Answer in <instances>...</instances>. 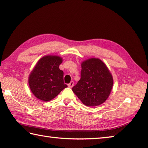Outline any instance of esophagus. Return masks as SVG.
I'll return each instance as SVG.
<instances>
[{
    "label": "esophagus",
    "instance_id": "1",
    "mask_svg": "<svg viewBox=\"0 0 148 148\" xmlns=\"http://www.w3.org/2000/svg\"><path fill=\"white\" fill-rule=\"evenodd\" d=\"M73 85H74V82L71 81L69 84H67V86H68V87H69V88H72L73 86Z\"/></svg>",
    "mask_w": 148,
    "mask_h": 148
}]
</instances>
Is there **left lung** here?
<instances>
[{
	"instance_id": "obj_1",
	"label": "left lung",
	"mask_w": 148,
	"mask_h": 148,
	"mask_svg": "<svg viewBox=\"0 0 148 148\" xmlns=\"http://www.w3.org/2000/svg\"><path fill=\"white\" fill-rule=\"evenodd\" d=\"M81 79L72 90L87 107L103 104L109 97L113 87V77L106 64L99 58L82 62Z\"/></svg>"
}]
</instances>
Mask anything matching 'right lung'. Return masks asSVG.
Returning <instances> with one entry per match:
<instances>
[{"label":"right lung","mask_w":148,"mask_h":148,"mask_svg":"<svg viewBox=\"0 0 148 148\" xmlns=\"http://www.w3.org/2000/svg\"><path fill=\"white\" fill-rule=\"evenodd\" d=\"M63 59L47 55L39 60L28 77V84L34 95L43 101H49L67 86L64 83V72L59 69Z\"/></svg>","instance_id":"1"}]
</instances>
